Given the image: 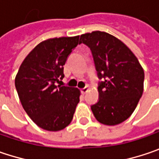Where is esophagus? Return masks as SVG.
<instances>
[{
  "label": "esophagus",
  "instance_id": "esophagus-1",
  "mask_svg": "<svg viewBox=\"0 0 159 159\" xmlns=\"http://www.w3.org/2000/svg\"><path fill=\"white\" fill-rule=\"evenodd\" d=\"M89 91V86H85L84 88H83L82 90H81V93H83V94H85Z\"/></svg>",
  "mask_w": 159,
  "mask_h": 159
}]
</instances>
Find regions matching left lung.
<instances>
[{"label": "left lung", "instance_id": "left-lung-1", "mask_svg": "<svg viewBox=\"0 0 159 159\" xmlns=\"http://www.w3.org/2000/svg\"><path fill=\"white\" fill-rule=\"evenodd\" d=\"M79 43L92 52L99 82V100L91 106L95 118L118 125L133 114L143 93L144 71L124 43L105 32L82 34Z\"/></svg>", "mask_w": 159, "mask_h": 159}]
</instances>
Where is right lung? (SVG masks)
Instances as JSON below:
<instances>
[{
  "mask_svg": "<svg viewBox=\"0 0 159 159\" xmlns=\"http://www.w3.org/2000/svg\"><path fill=\"white\" fill-rule=\"evenodd\" d=\"M79 36L46 40L32 51L18 69L15 86L25 111L39 127L57 132L73 119L79 102L77 88L58 85L64 65Z\"/></svg>",
  "mask_w": 159,
  "mask_h": 159,
  "instance_id": "add662e5",
  "label": "right lung"
}]
</instances>
